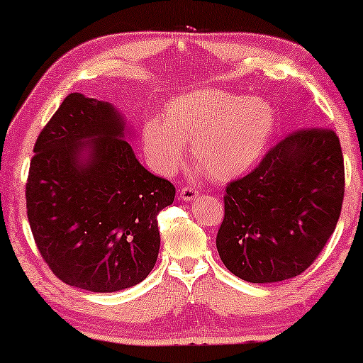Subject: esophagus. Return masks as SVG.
<instances>
[{
  "mask_svg": "<svg viewBox=\"0 0 363 363\" xmlns=\"http://www.w3.org/2000/svg\"><path fill=\"white\" fill-rule=\"evenodd\" d=\"M198 195H200V193H198L196 188L183 186L180 190V195H178V196H180L182 200H185V201H191V200H195Z\"/></svg>",
  "mask_w": 363,
  "mask_h": 363,
  "instance_id": "obj_1",
  "label": "esophagus"
}]
</instances>
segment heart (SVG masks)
Here are the masks:
<instances>
[{
	"instance_id": "1",
	"label": "heart",
	"mask_w": 363,
	"mask_h": 363,
	"mask_svg": "<svg viewBox=\"0 0 363 363\" xmlns=\"http://www.w3.org/2000/svg\"><path fill=\"white\" fill-rule=\"evenodd\" d=\"M274 127V111L264 99L201 89L168 102L162 121H147L142 145L147 160L162 175L180 170L185 145H190L198 170L226 182L241 177L259 160Z\"/></svg>"
}]
</instances>
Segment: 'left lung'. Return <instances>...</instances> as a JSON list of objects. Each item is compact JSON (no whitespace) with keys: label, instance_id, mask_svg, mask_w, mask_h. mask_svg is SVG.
<instances>
[{"label":"left lung","instance_id":"8db88e82","mask_svg":"<svg viewBox=\"0 0 363 363\" xmlns=\"http://www.w3.org/2000/svg\"><path fill=\"white\" fill-rule=\"evenodd\" d=\"M344 190L335 132L289 133L255 170L226 186L225 218L216 235L223 264L256 284L299 276L334 233Z\"/></svg>","mask_w":363,"mask_h":363}]
</instances>
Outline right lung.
I'll list each match as a JSON object with an SVG mask.
<instances>
[{"mask_svg":"<svg viewBox=\"0 0 363 363\" xmlns=\"http://www.w3.org/2000/svg\"><path fill=\"white\" fill-rule=\"evenodd\" d=\"M111 104L69 94L34 143L26 208L34 242L62 282L116 292L150 274L157 215L175 186L152 175L123 140Z\"/></svg>","mask_w":363,"mask_h":363,"instance_id":"obj_1","label":"right lung"}]
</instances>
